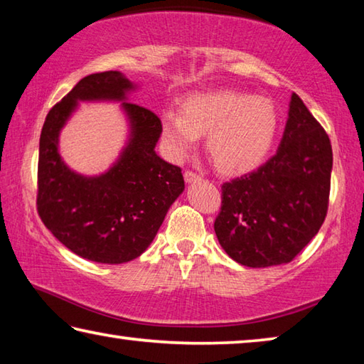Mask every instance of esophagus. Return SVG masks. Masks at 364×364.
Returning a JSON list of instances; mask_svg holds the SVG:
<instances>
[{
  "label": "esophagus",
  "mask_w": 364,
  "mask_h": 364,
  "mask_svg": "<svg viewBox=\"0 0 364 364\" xmlns=\"http://www.w3.org/2000/svg\"><path fill=\"white\" fill-rule=\"evenodd\" d=\"M184 180H186V183H196V181H200L202 176L194 173V171L188 170V171H184Z\"/></svg>",
  "instance_id": "esophagus-1"
}]
</instances>
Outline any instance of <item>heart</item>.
Listing matches in <instances>:
<instances>
[{
    "instance_id": "b5f03b06",
    "label": "heart",
    "mask_w": 364,
    "mask_h": 364,
    "mask_svg": "<svg viewBox=\"0 0 364 364\" xmlns=\"http://www.w3.org/2000/svg\"><path fill=\"white\" fill-rule=\"evenodd\" d=\"M279 114L263 96L239 91L189 95L181 112L165 109L160 130L165 152L183 160L207 134V152L225 175H244L260 167L274 144Z\"/></svg>"
}]
</instances>
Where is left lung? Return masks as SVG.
I'll list each match as a JSON object with an SVG mask.
<instances>
[{
    "instance_id": "obj_1",
    "label": "left lung",
    "mask_w": 364,
    "mask_h": 364,
    "mask_svg": "<svg viewBox=\"0 0 364 364\" xmlns=\"http://www.w3.org/2000/svg\"><path fill=\"white\" fill-rule=\"evenodd\" d=\"M331 170L328 133L294 93L278 152L221 186L213 225L221 247L250 268L292 262L324 223Z\"/></svg>"
}]
</instances>
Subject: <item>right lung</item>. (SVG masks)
<instances>
[{
    "instance_id": "obj_1",
    "label": "right lung",
    "mask_w": 364,
    "mask_h": 364,
    "mask_svg": "<svg viewBox=\"0 0 364 364\" xmlns=\"http://www.w3.org/2000/svg\"><path fill=\"white\" fill-rule=\"evenodd\" d=\"M134 86L122 72L93 73L49 110L40 136L38 196L43 223L59 242L86 260L119 264L149 247L170 205L184 191L181 168L160 159V119L128 102ZM78 100H125L131 138L106 174L83 177L60 159L58 133Z\"/></svg>"
}]
</instances>
